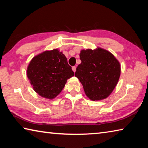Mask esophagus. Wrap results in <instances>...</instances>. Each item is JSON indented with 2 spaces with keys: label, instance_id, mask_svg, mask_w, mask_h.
Wrapping results in <instances>:
<instances>
[{
  "label": "esophagus",
  "instance_id": "obj_1",
  "mask_svg": "<svg viewBox=\"0 0 148 148\" xmlns=\"http://www.w3.org/2000/svg\"><path fill=\"white\" fill-rule=\"evenodd\" d=\"M72 71H73V72H76V67L75 66H72Z\"/></svg>",
  "mask_w": 148,
  "mask_h": 148
}]
</instances>
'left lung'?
Listing matches in <instances>:
<instances>
[{
    "mask_svg": "<svg viewBox=\"0 0 148 148\" xmlns=\"http://www.w3.org/2000/svg\"><path fill=\"white\" fill-rule=\"evenodd\" d=\"M82 61L75 76L83 86L85 93L92 101H101L112 93L121 74L119 62L110 51L101 47L82 49Z\"/></svg>",
    "mask_w": 148,
    "mask_h": 148,
    "instance_id": "obj_1",
    "label": "left lung"
}]
</instances>
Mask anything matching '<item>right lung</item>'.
Listing matches in <instances>:
<instances>
[{
    "instance_id": "1",
    "label": "right lung",
    "mask_w": 148,
    "mask_h": 148,
    "mask_svg": "<svg viewBox=\"0 0 148 148\" xmlns=\"http://www.w3.org/2000/svg\"><path fill=\"white\" fill-rule=\"evenodd\" d=\"M27 75L35 92L44 98L53 99L74 73L62 52L54 49L34 57L27 67Z\"/></svg>"
}]
</instances>
